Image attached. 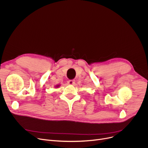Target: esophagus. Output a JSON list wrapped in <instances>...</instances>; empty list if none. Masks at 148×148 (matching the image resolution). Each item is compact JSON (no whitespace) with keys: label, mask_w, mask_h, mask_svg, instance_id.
Masks as SVG:
<instances>
[{"label":"esophagus","mask_w":148,"mask_h":148,"mask_svg":"<svg viewBox=\"0 0 148 148\" xmlns=\"http://www.w3.org/2000/svg\"><path fill=\"white\" fill-rule=\"evenodd\" d=\"M68 84L69 85H74L75 84V80L74 79H71L68 81Z\"/></svg>","instance_id":"esophagus-1"}]
</instances>
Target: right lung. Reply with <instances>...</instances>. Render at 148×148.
Segmentation results:
<instances>
[{"label": "right lung", "mask_w": 148, "mask_h": 148, "mask_svg": "<svg viewBox=\"0 0 148 148\" xmlns=\"http://www.w3.org/2000/svg\"><path fill=\"white\" fill-rule=\"evenodd\" d=\"M60 87V85H57V86H56V87L58 88V87Z\"/></svg>", "instance_id": "obj_1"}]
</instances>
